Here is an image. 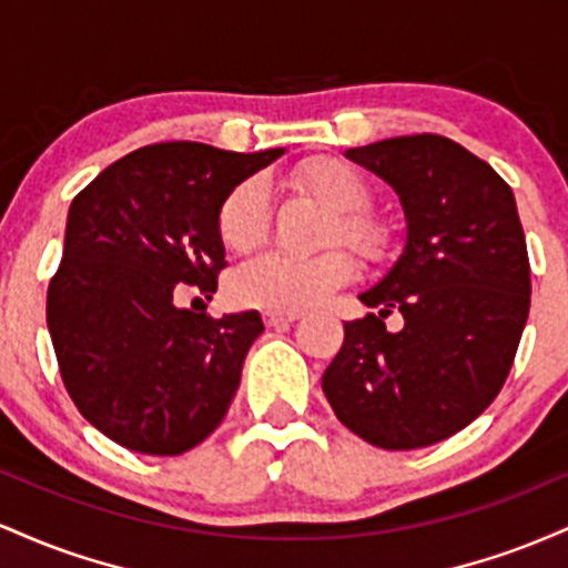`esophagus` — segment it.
I'll return each mask as SVG.
<instances>
[{"instance_id": "esophagus-1", "label": "esophagus", "mask_w": 568, "mask_h": 568, "mask_svg": "<svg viewBox=\"0 0 568 568\" xmlns=\"http://www.w3.org/2000/svg\"><path fill=\"white\" fill-rule=\"evenodd\" d=\"M302 317V312H264V323L270 328H280V325L296 323Z\"/></svg>"}]
</instances>
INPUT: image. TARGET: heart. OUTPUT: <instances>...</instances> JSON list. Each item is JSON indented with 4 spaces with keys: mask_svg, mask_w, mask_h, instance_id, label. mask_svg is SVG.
I'll return each instance as SVG.
<instances>
[{
    "mask_svg": "<svg viewBox=\"0 0 568 568\" xmlns=\"http://www.w3.org/2000/svg\"><path fill=\"white\" fill-rule=\"evenodd\" d=\"M296 184L315 194L334 213L328 243H347L368 262L387 253V224L368 211L371 189L361 171L338 158H317L296 168ZM270 230V189L264 179L251 175L226 194L219 207V237L230 251L247 253L266 237ZM355 275V262L344 247L291 256V253H262L251 258L232 277V298L237 304L258 306L266 312H302L323 302Z\"/></svg>",
    "mask_w": 568,
    "mask_h": 568,
    "instance_id": "1",
    "label": "heart"
}]
</instances>
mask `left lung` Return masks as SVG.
<instances>
[{"label": "left lung", "mask_w": 568, "mask_h": 568, "mask_svg": "<svg viewBox=\"0 0 568 568\" xmlns=\"http://www.w3.org/2000/svg\"><path fill=\"white\" fill-rule=\"evenodd\" d=\"M349 160L395 189L408 237L361 302L379 315L344 323L323 393L344 427L387 452L433 446L499 395L531 304V266L513 189L446 135H400ZM397 311L400 332L383 321Z\"/></svg>", "instance_id": "1"}]
</instances>
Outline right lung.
Returning a JSON list of instances; mask_svg holds the SVG:
<instances>
[{
  "label": "right lung",
  "instance_id": "add662e5",
  "mask_svg": "<svg viewBox=\"0 0 568 568\" xmlns=\"http://www.w3.org/2000/svg\"><path fill=\"white\" fill-rule=\"evenodd\" d=\"M283 149L240 154L197 141L141 146L98 173L69 207L63 258L48 288V328L67 393L106 438L175 456L221 425L258 312L211 317L224 270L219 207Z\"/></svg>",
  "mask_w": 568,
  "mask_h": 568
}]
</instances>
